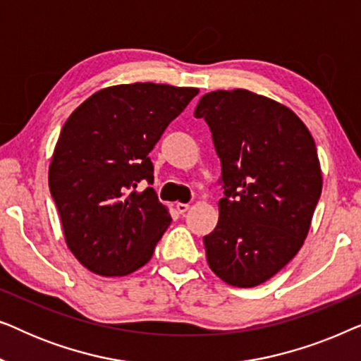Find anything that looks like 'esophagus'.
<instances>
[{
  "label": "esophagus",
  "instance_id": "obj_1",
  "mask_svg": "<svg viewBox=\"0 0 361 361\" xmlns=\"http://www.w3.org/2000/svg\"><path fill=\"white\" fill-rule=\"evenodd\" d=\"M176 209H177V212H179V214H185V212L190 209V205L189 204H180V202H179V204L176 205Z\"/></svg>",
  "mask_w": 361,
  "mask_h": 361
}]
</instances>
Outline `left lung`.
Here are the masks:
<instances>
[{"instance_id": "obj_1", "label": "left lung", "mask_w": 361, "mask_h": 361, "mask_svg": "<svg viewBox=\"0 0 361 361\" xmlns=\"http://www.w3.org/2000/svg\"><path fill=\"white\" fill-rule=\"evenodd\" d=\"M221 162L219 224L207 263L226 284L253 288L302 246L322 192L314 137L289 108L253 92L205 93L194 111Z\"/></svg>"}]
</instances>
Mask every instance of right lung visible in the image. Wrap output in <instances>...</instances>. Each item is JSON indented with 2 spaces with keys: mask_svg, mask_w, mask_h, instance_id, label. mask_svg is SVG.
Masks as SVG:
<instances>
[{
  "mask_svg": "<svg viewBox=\"0 0 361 361\" xmlns=\"http://www.w3.org/2000/svg\"><path fill=\"white\" fill-rule=\"evenodd\" d=\"M199 90L131 83L93 93L68 116L49 167V189L73 256L100 276L151 259L171 215L152 187L149 152Z\"/></svg>",
  "mask_w": 361,
  "mask_h": 361,
  "instance_id": "1",
  "label": "right lung"
}]
</instances>
